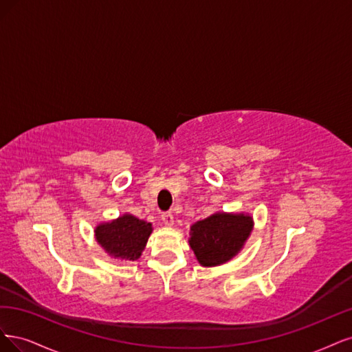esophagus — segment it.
<instances>
[{"label": "esophagus", "instance_id": "obj_1", "mask_svg": "<svg viewBox=\"0 0 352 352\" xmlns=\"http://www.w3.org/2000/svg\"><path fill=\"white\" fill-rule=\"evenodd\" d=\"M162 222L166 226H173L174 225V214L171 212H165L162 213Z\"/></svg>", "mask_w": 352, "mask_h": 352}]
</instances>
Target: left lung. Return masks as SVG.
Listing matches in <instances>:
<instances>
[{
    "label": "left lung",
    "instance_id": "8db88e82",
    "mask_svg": "<svg viewBox=\"0 0 352 352\" xmlns=\"http://www.w3.org/2000/svg\"><path fill=\"white\" fill-rule=\"evenodd\" d=\"M253 226L250 213L214 212L190 226L188 244L200 266H221L243 250Z\"/></svg>",
    "mask_w": 352,
    "mask_h": 352
}]
</instances>
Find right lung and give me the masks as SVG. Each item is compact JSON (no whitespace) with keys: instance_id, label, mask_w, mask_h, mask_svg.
Returning a JSON list of instances; mask_svg holds the SVG:
<instances>
[{"instance_id":"right-lung-1","label":"right lung","mask_w":352,"mask_h":352,"mask_svg":"<svg viewBox=\"0 0 352 352\" xmlns=\"http://www.w3.org/2000/svg\"><path fill=\"white\" fill-rule=\"evenodd\" d=\"M153 228L151 222L122 213L117 219L95 226V240L111 258L118 262H134L140 258Z\"/></svg>"}]
</instances>
